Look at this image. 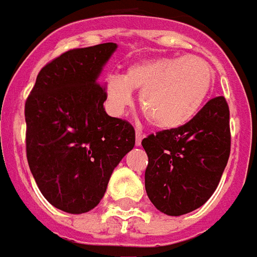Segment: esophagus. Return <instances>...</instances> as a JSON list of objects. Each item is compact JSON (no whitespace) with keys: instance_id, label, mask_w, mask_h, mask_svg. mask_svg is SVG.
Listing matches in <instances>:
<instances>
[{"instance_id":"obj_1","label":"esophagus","mask_w":257,"mask_h":257,"mask_svg":"<svg viewBox=\"0 0 257 257\" xmlns=\"http://www.w3.org/2000/svg\"><path fill=\"white\" fill-rule=\"evenodd\" d=\"M143 138H144L143 133L140 132V130H137V132H136V145H137V147H140V145H141Z\"/></svg>"}]
</instances>
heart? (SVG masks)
I'll list each match as a JSON object with an SVG mask.
<instances>
[{"mask_svg":"<svg viewBox=\"0 0 257 257\" xmlns=\"http://www.w3.org/2000/svg\"><path fill=\"white\" fill-rule=\"evenodd\" d=\"M213 69L199 56H162L133 63L105 81L106 106L113 116L124 114L133 103V90L151 124L177 128L188 123L206 101Z\"/></svg>","mask_w":257,"mask_h":257,"instance_id":"heart-1","label":"heart"}]
</instances>
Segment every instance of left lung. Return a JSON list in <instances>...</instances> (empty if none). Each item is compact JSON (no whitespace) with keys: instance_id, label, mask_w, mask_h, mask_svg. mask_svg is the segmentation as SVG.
<instances>
[{"instance_id":"1","label":"left lung","mask_w":257,"mask_h":257,"mask_svg":"<svg viewBox=\"0 0 257 257\" xmlns=\"http://www.w3.org/2000/svg\"><path fill=\"white\" fill-rule=\"evenodd\" d=\"M148 155L145 190L158 210L181 216L213 195L230 158V109L216 96L177 128L143 140Z\"/></svg>"}]
</instances>
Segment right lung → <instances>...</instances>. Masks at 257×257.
<instances>
[{"label":"right lung","instance_id":"obj_1","mask_svg":"<svg viewBox=\"0 0 257 257\" xmlns=\"http://www.w3.org/2000/svg\"><path fill=\"white\" fill-rule=\"evenodd\" d=\"M116 48L105 43L52 59L25 105L33 177L52 206L72 214L99 203L113 169L136 144L134 127L105 112V87L98 83Z\"/></svg>","mask_w":257,"mask_h":257}]
</instances>
